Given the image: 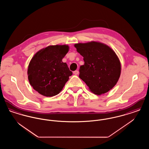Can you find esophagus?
Wrapping results in <instances>:
<instances>
[{
	"label": "esophagus",
	"mask_w": 149,
	"mask_h": 149,
	"mask_svg": "<svg viewBox=\"0 0 149 149\" xmlns=\"http://www.w3.org/2000/svg\"><path fill=\"white\" fill-rule=\"evenodd\" d=\"M79 72L78 70H75V71H74L73 72V73H74L75 75H78V74H79Z\"/></svg>",
	"instance_id": "34e87169"
}]
</instances>
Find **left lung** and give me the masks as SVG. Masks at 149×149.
Here are the masks:
<instances>
[{
  "instance_id": "8db88e82",
  "label": "left lung",
  "mask_w": 149,
  "mask_h": 149,
  "mask_svg": "<svg viewBox=\"0 0 149 149\" xmlns=\"http://www.w3.org/2000/svg\"><path fill=\"white\" fill-rule=\"evenodd\" d=\"M84 57L79 78L92 92L101 95L108 92L117 84L120 75V61L113 50L106 45L92 41L74 45Z\"/></svg>"
}]
</instances>
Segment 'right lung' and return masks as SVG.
<instances>
[{
  "label": "right lung",
  "mask_w": 149,
  "mask_h": 149,
  "mask_svg": "<svg viewBox=\"0 0 149 149\" xmlns=\"http://www.w3.org/2000/svg\"><path fill=\"white\" fill-rule=\"evenodd\" d=\"M69 49L66 45L49 46L32 58L27 71L29 82L40 94L46 97L58 94L72 75L68 65L62 61Z\"/></svg>",
  "instance_id": "obj_1"
}]
</instances>
